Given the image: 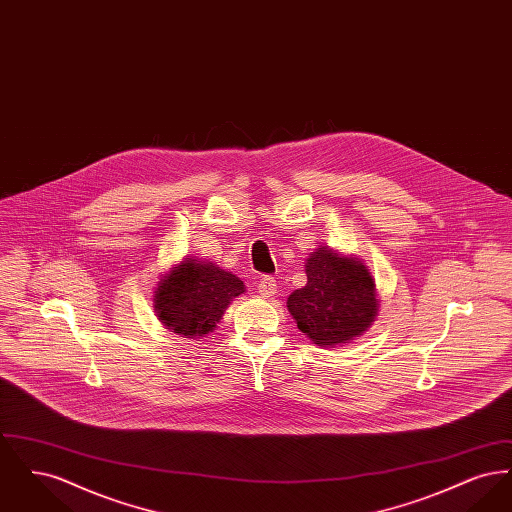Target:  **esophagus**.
<instances>
[{
    "label": "esophagus",
    "mask_w": 512,
    "mask_h": 512,
    "mask_svg": "<svg viewBox=\"0 0 512 512\" xmlns=\"http://www.w3.org/2000/svg\"><path fill=\"white\" fill-rule=\"evenodd\" d=\"M257 290H259V295L261 297H272L276 290H278V286H276V280L272 278V276H263L261 280H259V286H257Z\"/></svg>",
    "instance_id": "1"
}]
</instances>
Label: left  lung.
Listing matches in <instances>:
<instances>
[{
	"mask_svg": "<svg viewBox=\"0 0 512 512\" xmlns=\"http://www.w3.org/2000/svg\"><path fill=\"white\" fill-rule=\"evenodd\" d=\"M305 272L307 284L288 297L297 328L320 347L363 336L378 315L376 284L365 263L318 247L309 255Z\"/></svg>",
	"mask_w": 512,
	"mask_h": 512,
	"instance_id": "1",
	"label": "left lung"
}]
</instances>
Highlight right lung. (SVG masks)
Returning a JSON list of instances; mask_svg holds the SVG:
<instances>
[{"label":"right lung","mask_w":512,"mask_h":512,"mask_svg":"<svg viewBox=\"0 0 512 512\" xmlns=\"http://www.w3.org/2000/svg\"><path fill=\"white\" fill-rule=\"evenodd\" d=\"M244 292L238 276L207 261L184 259L157 284L153 307L174 334L203 338L217 328L234 297Z\"/></svg>","instance_id":"right-lung-1"}]
</instances>
